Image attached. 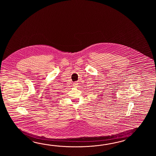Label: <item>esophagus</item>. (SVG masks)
<instances>
[{"instance_id":"34e87169","label":"esophagus","mask_w":156,"mask_h":156,"mask_svg":"<svg viewBox=\"0 0 156 156\" xmlns=\"http://www.w3.org/2000/svg\"><path fill=\"white\" fill-rule=\"evenodd\" d=\"M73 86L74 87H76L77 86V83L76 82H75V83H74L73 84Z\"/></svg>"}]
</instances>
